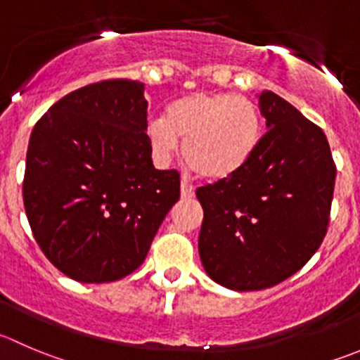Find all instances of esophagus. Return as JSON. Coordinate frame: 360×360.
<instances>
[{
	"mask_svg": "<svg viewBox=\"0 0 360 360\" xmlns=\"http://www.w3.org/2000/svg\"><path fill=\"white\" fill-rule=\"evenodd\" d=\"M195 195L193 186L186 183V181H181V197L183 198H191Z\"/></svg>",
	"mask_w": 360,
	"mask_h": 360,
	"instance_id": "obj_1",
	"label": "esophagus"
}]
</instances>
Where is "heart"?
<instances>
[{
	"label": "heart",
	"instance_id": "1",
	"mask_svg": "<svg viewBox=\"0 0 360 360\" xmlns=\"http://www.w3.org/2000/svg\"><path fill=\"white\" fill-rule=\"evenodd\" d=\"M149 146L160 165H167L184 141V158L211 181H223L243 170L262 139L258 107L232 93H191L176 100L167 117H153Z\"/></svg>",
	"mask_w": 360,
	"mask_h": 360
}]
</instances>
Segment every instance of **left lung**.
<instances>
[{"label":"left lung","instance_id":"left-lung-1","mask_svg":"<svg viewBox=\"0 0 360 360\" xmlns=\"http://www.w3.org/2000/svg\"><path fill=\"white\" fill-rule=\"evenodd\" d=\"M265 131L248 165L197 190L204 209L198 253L205 273L237 292L295 274L322 244L336 167L322 128L274 95H258Z\"/></svg>","mask_w":360,"mask_h":360}]
</instances>
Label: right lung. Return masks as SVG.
<instances>
[{
	"mask_svg": "<svg viewBox=\"0 0 360 360\" xmlns=\"http://www.w3.org/2000/svg\"><path fill=\"white\" fill-rule=\"evenodd\" d=\"M144 84H89L56 102L30 137L22 198L45 257L72 280L109 283L144 262L179 174L156 170Z\"/></svg>",
	"mask_w": 360,
	"mask_h": 360,
	"instance_id": "obj_1",
	"label": "right lung"
}]
</instances>
